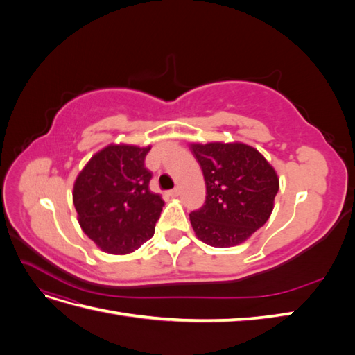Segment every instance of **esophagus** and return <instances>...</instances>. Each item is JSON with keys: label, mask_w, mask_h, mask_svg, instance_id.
<instances>
[{"label": "esophagus", "mask_w": 355, "mask_h": 355, "mask_svg": "<svg viewBox=\"0 0 355 355\" xmlns=\"http://www.w3.org/2000/svg\"><path fill=\"white\" fill-rule=\"evenodd\" d=\"M179 194H180L179 188H175V189H170V191H167V196H168V197H178Z\"/></svg>", "instance_id": "1"}]
</instances>
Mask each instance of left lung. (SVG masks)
<instances>
[{"mask_svg": "<svg viewBox=\"0 0 355 355\" xmlns=\"http://www.w3.org/2000/svg\"><path fill=\"white\" fill-rule=\"evenodd\" d=\"M206 182L204 206L191 211L197 237L211 247L245 241L263 227L274 209L280 182L257 149L240 144H191Z\"/></svg>", "mask_w": 355, "mask_h": 355, "instance_id": "left-lung-1", "label": "left lung"}]
</instances>
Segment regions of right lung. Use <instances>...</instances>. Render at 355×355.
Returning a JSON list of instances; mask_svg holds the SVG:
<instances>
[{
	"mask_svg": "<svg viewBox=\"0 0 355 355\" xmlns=\"http://www.w3.org/2000/svg\"><path fill=\"white\" fill-rule=\"evenodd\" d=\"M149 149L108 145L75 180L72 198L80 227L106 253H132L154 235L164 201L149 189Z\"/></svg>",
	"mask_w": 355,
	"mask_h": 355,
	"instance_id": "obj_1",
	"label": "right lung"
}]
</instances>
